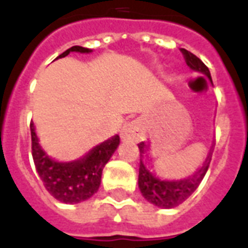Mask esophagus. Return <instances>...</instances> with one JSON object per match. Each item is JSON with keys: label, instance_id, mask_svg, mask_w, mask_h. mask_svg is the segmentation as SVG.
Segmentation results:
<instances>
[{"label": "esophagus", "instance_id": "1", "mask_svg": "<svg viewBox=\"0 0 248 248\" xmlns=\"http://www.w3.org/2000/svg\"><path fill=\"white\" fill-rule=\"evenodd\" d=\"M141 135H143V126L139 121H132L121 128L122 141H135V140H139Z\"/></svg>", "mask_w": 248, "mask_h": 248}]
</instances>
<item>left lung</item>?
I'll return each instance as SVG.
<instances>
[{"instance_id": "left-lung-1", "label": "left lung", "mask_w": 248, "mask_h": 248, "mask_svg": "<svg viewBox=\"0 0 248 248\" xmlns=\"http://www.w3.org/2000/svg\"><path fill=\"white\" fill-rule=\"evenodd\" d=\"M181 52L184 55V59L188 64V67L194 72L202 73L208 78V81L212 83L211 75L208 68L202 63L196 55L192 52L181 48ZM140 149V167H139V189L143 197L149 202L161 208H173L183 203L186 198L192 196L193 192L198 188L201 181L207 172L210 161H211L212 151H214V143L208 152L207 157L204 159L201 167L197 169V171L193 175H189L188 177L179 179V180H163L159 179L155 172H152L151 169L147 165L148 152H149V143L141 141L138 144Z\"/></svg>"}]
</instances>
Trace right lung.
Returning a JSON list of instances; mask_svg holds the SVG:
<instances>
[{"label": "right lung", "instance_id": "obj_1", "mask_svg": "<svg viewBox=\"0 0 248 248\" xmlns=\"http://www.w3.org/2000/svg\"><path fill=\"white\" fill-rule=\"evenodd\" d=\"M71 52L90 54L93 50L73 46L58 58H65ZM31 135L33 161L45 188L54 198L69 204L83 202L97 192L101 183L103 169L120 145V136L114 135L97 144L81 158L60 162L51 158L41 147L33 122L31 124Z\"/></svg>", "mask_w": 248, "mask_h": 248}]
</instances>
